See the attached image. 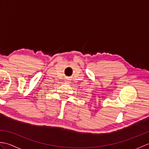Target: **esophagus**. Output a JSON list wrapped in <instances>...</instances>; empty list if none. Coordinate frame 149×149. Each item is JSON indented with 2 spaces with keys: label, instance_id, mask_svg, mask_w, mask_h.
Listing matches in <instances>:
<instances>
[{
  "label": "esophagus",
  "instance_id": "obj_1",
  "mask_svg": "<svg viewBox=\"0 0 149 149\" xmlns=\"http://www.w3.org/2000/svg\"><path fill=\"white\" fill-rule=\"evenodd\" d=\"M70 79L66 78V79H65V82H66V83H70Z\"/></svg>",
  "mask_w": 149,
  "mask_h": 149
}]
</instances>
